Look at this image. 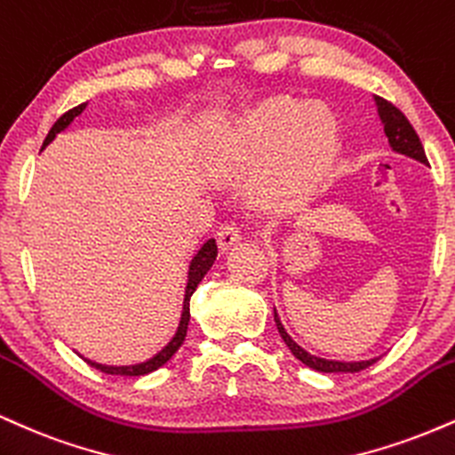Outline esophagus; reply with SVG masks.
Segmentation results:
<instances>
[{
    "label": "esophagus",
    "instance_id": "1",
    "mask_svg": "<svg viewBox=\"0 0 455 455\" xmlns=\"http://www.w3.org/2000/svg\"><path fill=\"white\" fill-rule=\"evenodd\" d=\"M217 238H219V244H221L223 249H228V247H232V244H236L240 238H243V232H240V226L236 221H228V223H223L221 228H219Z\"/></svg>",
    "mask_w": 455,
    "mask_h": 455
}]
</instances>
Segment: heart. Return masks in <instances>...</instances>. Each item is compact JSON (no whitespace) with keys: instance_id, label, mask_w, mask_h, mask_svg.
Instances as JSON below:
<instances>
[{"instance_id":"b5f03b06","label":"heart","mask_w":455,"mask_h":455,"mask_svg":"<svg viewBox=\"0 0 455 455\" xmlns=\"http://www.w3.org/2000/svg\"><path fill=\"white\" fill-rule=\"evenodd\" d=\"M339 127L332 112L296 98H276L251 110L226 138L221 164L251 172L262 168L255 196L264 206H300L317 191L332 162Z\"/></svg>"}]
</instances>
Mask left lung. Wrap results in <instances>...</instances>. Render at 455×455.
<instances>
[{"label":"left lung","instance_id":"obj_1","mask_svg":"<svg viewBox=\"0 0 455 455\" xmlns=\"http://www.w3.org/2000/svg\"><path fill=\"white\" fill-rule=\"evenodd\" d=\"M377 106H379V115H381L383 130H386L389 147H392L394 151L418 159V162H421V164L428 162L424 147H421L418 132L413 130V125H411L407 116H404V112L398 110L396 106L392 104V101H387L383 98H377ZM275 322H276V328H279L281 339L285 340L287 347H290L291 354L296 355L298 360L302 362V364H307L308 368H315V371H322V372H360V371H364V368L372 366L379 360V357H375V360H364V362H334V360H323V357L311 355L308 351H304L302 347L298 345L290 334L285 332V328H283L281 319L276 317V313H275Z\"/></svg>","mask_w":455,"mask_h":455}]
</instances>
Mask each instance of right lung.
<instances>
[{"label": "right lung", "instance_id": "right-lung-1", "mask_svg": "<svg viewBox=\"0 0 455 455\" xmlns=\"http://www.w3.org/2000/svg\"><path fill=\"white\" fill-rule=\"evenodd\" d=\"M84 106H87V104L74 106L72 110L63 112V115L55 121V125L51 127V132L46 133L42 148H44L48 142H52V138H55L59 132L66 130L69 123L74 121V116H78L80 112L84 110ZM215 258H217V243H215V238H211V240H206L204 247L197 251L196 258L191 259L189 283H187L185 304H183V317H180L179 330H176L174 339L170 340V343L165 345L157 355L151 357V360L142 362V364H136V366H104V364H95V362H91V360H84V362H87V364H91L93 368H98L100 372H106V375H121V377H142V375H148V372L157 371L159 366H164L165 362H168L170 357H172L176 351H179V347L183 345V340H185V336H187V325H189V317H191V315H189V300H191V296H194L196 287L200 285V281L204 279L206 272L211 270V266H212V261H215Z\"/></svg>", "mask_w": 455, "mask_h": 455}]
</instances>
